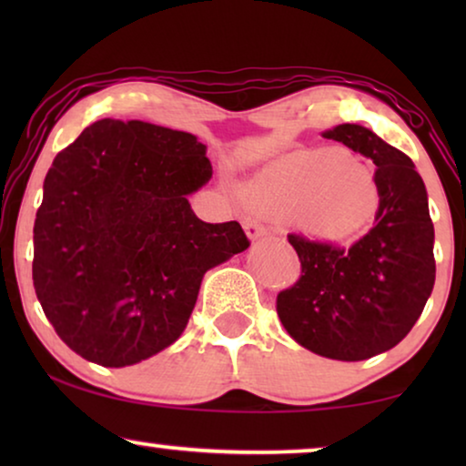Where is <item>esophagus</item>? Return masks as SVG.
<instances>
[{
  "mask_svg": "<svg viewBox=\"0 0 466 466\" xmlns=\"http://www.w3.org/2000/svg\"><path fill=\"white\" fill-rule=\"evenodd\" d=\"M244 228H246L248 238H250V239H258V238H263V235H267V227L260 220L252 218V216L244 218Z\"/></svg>",
  "mask_w": 466,
  "mask_h": 466,
  "instance_id": "34e87169",
  "label": "esophagus"
}]
</instances>
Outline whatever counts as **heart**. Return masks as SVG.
<instances>
[{
  "mask_svg": "<svg viewBox=\"0 0 466 466\" xmlns=\"http://www.w3.org/2000/svg\"><path fill=\"white\" fill-rule=\"evenodd\" d=\"M244 197L292 222L316 239L359 233L378 212L380 193L371 171L343 148L290 152L258 171Z\"/></svg>",
  "mask_w": 466,
  "mask_h": 466,
  "instance_id": "obj_1",
  "label": "heart"
}]
</instances>
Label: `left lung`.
<instances>
[{"instance_id":"8db88e82","label":"left lung","mask_w":466,"mask_h":466,"mask_svg":"<svg viewBox=\"0 0 466 466\" xmlns=\"http://www.w3.org/2000/svg\"><path fill=\"white\" fill-rule=\"evenodd\" d=\"M375 163V225L350 248L290 233L301 278L276 309L297 343L333 360H367L397 346L435 286V228L411 158L360 125L322 133Z\"/></svg>"}]
</instances>
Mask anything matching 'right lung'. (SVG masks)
<instances>
[{
  "instance_id": "obj_1",
  "label": "right lung",
  "mask_w": 466,
  "mask_h": 466,
  "mask_svg": "<svg viewBox=\"0 0 466 466\" xmlns=\"http://www.w3.org/2000/svg\"><path fill=\"white\" fill-rule=\"evenodd\" d=\"M212 177L193 133L104 118L55 157L34 225V289L56 335L101 367L171 346L208 269L244 252L239 222L209 225L188 195Z\"/></svg>"
}]
</instances>
